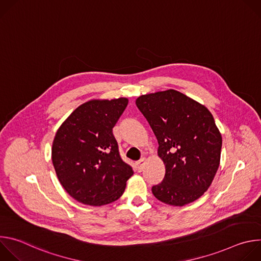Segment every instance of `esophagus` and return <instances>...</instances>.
Masks as SVG:
<instances>
[{
	"instance_id": "1",
	"label": "esophagus",
	"mask_w": 261,
	"mask_h": 261,
	"mask_svg": "<svg viewBox=\"0 0 261 261\" xmlns=\"http://www.w3.org/2000/svg\"><path fill=\"white\" fill-rule=\"evenodd\" d=\"M145 162H146V159H145L144 157H143V158H141L139 161H137L136 165H137V169H138V171H141V170H142V168H143V166H144Z\"/></svg>"
}]
</instances>
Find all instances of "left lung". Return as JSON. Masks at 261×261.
<instances>
[{"label": "left lung", "instance_id": "obj_1", "mask_svg": "<svg viewBox=\"0 0 261 261\" xmlns=\"http://www.w3.org/2000/svg\"><path fill=\"white\" fill-rule=\"evenodd\" d=\"M135 102L158 139L165 165L163 181L152 188L154 196L174 206L195 201L220 165L222 136L211 111L172 89L141 95Z\"/></svg>", "mask_w": 261, "mask_h": 261}]
</instances>
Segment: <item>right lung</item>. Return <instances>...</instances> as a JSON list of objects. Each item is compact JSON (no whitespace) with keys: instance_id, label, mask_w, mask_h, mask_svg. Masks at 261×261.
Masks as SVG:
<instances>
[{"instance_id":"obj_1","label":"right lung","mask_w":261,"mask_h":261,"mask_svg":"<svg viewBox=\"0 0 261 261\" xmlns=\"http://www.w3.org/2000/svg\"><path fill=\"white\" fill-rule=\"evenodd\" d=\"M128 101L89 100L72 111L55 135L51 160L57 176L79 202L101 206L118 200L134 173L121 159L113 134Z\"/></svg>"}]
</instances>
